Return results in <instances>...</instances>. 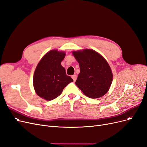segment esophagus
Here are the masks:
<instances>
[{
  "label": "esophagus",
  "mask_w": 147,
  "mask_h": 147,
  "mask_svg": "<svg viewBox=\"0 0 147 147\" xmlns=\"http://www.w3.org/2000/svg\"><path fill=\"white\" fill-rule=\"evenodd\" d=\"M71 78H72V79H73L74 81H76V79H77V76L76 75V74H74V75L72 76Z\"/></svg>",
  "instance_id": "34e87169"
}]
</instances>
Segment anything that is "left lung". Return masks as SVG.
Segmentation results:
<instances>
[{
    "instance_id": "8db88e82",
    "label": "left lung",
    "mask_w": 147,
    "mask_h": 147,
    "mask_svg": "<svg viewBox=\"0 0 147 147\" xmlns=\"http://www.w3.org/2000/svg\"><path fill=\"white\" fill-rule=\"evenodd\" d=\"M80 73L75 84L83 93L90 98L106 94L113 80L112 69L107 60L98 52L90 49L73 51Z\"/></svg>"
}]
</instances>
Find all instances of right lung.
I'll use <instances>...</instances> for the list:
<instances>
[{"instance_id":"right-lung-1","label":"right lung","mask_w":147,"mask_h":147,"mask_svg":"<svg viewBox=\"0 0 147 147\" xmlns=\"http://www.w3.org/2000/svg\"><path fill=\"white\" fill-rule=\"evenodd\" d=\"M65 55V51L51 50L38 63L33 77V85L35 93L42 99L53 100L62 93L68 84L73 82L61 65Z\"/></svg>"}]
</instances>
